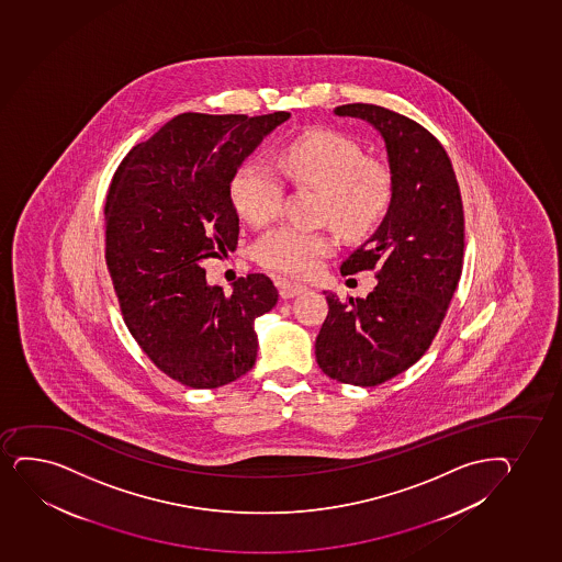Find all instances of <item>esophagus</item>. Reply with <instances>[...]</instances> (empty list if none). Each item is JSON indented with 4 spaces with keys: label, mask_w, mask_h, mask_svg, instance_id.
<instances>
[{
    "label": "esophagus",
    "mask_w": 562,
    "mask_h": 562,
    "mask_svg": "<svg viewBox=\"0 0 562 562\" xmlns=\"http://www.w3.org/2000/svg\"><path fill=\"white\" fill-rule=\"evenodd\" d=\"M278 284L281 297H284V300L297 296V294L307 291V284L294 283V281H289V279H279Z\"/></svg>",
    "instance_id": "34e87169"
}]
</instances>
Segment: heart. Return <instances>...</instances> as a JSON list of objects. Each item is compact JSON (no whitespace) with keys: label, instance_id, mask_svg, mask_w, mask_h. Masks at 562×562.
Here are the masks:
<instances>
[{"label":"heart","instance_id":"heart-1","mask_svg":"<svg viewBox=\"0 0 562 562\" xmlns=\"http://www.w3.org/2000/svg\"><path fill=\"white\" fill-rule=\"evenodd\" d=\"M281 165L292 181L323 193L318 217L350 238L371 233L386 217L394 199V176L386 162L366 155L350 136L313 131L289 144ZM239 215L252 226H265L283 206L281 176L260 159L239 167L231 183ZM336 238L326 231L281 226L257 244V258L268 270L310 276L334 251Z\"/></svg>","mask_w":562,"mask_h":562}]
</instances>
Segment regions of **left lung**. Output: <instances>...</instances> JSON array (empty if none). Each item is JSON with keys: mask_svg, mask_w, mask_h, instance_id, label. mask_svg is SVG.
Segmentation results:
<instances>
[{"mask_svg": "<svg viewBox=\"0 0 562 562\" xmlns=\"http://www.w3.org/2000/svg\"><path fill=\"white\" fill-rule=\"evenodd\" d=\"M379 131L394 176V199L371 238L341 265L342 276L374 270L368 297L324 292L328 316L315 342L318 368L345 384L379 386L426 355L463 268V202L442 144L411 117L376 104L337 106Z\"/></svg>", "mask_w": 562, "mask_h": 562, "instance_id": "left-lung-1", "label": "left lung"}]
</instances>
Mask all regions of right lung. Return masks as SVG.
<instances>
[{
    "mask_svg": "<svg viewBox=\"0 0 562 562\" xmlns=\"http://www.w3.org/2000/svg\"><path fill=\"white\" fill-rule=\"evenodd\" d=\"M291 112L265 116L186 112L120 162L104 204L106 266L123 321L162 373L220 387L251 371L255 318L278 304L265 273L226 296L207 284L206 258L238 246L231 183L241 162Z\"/></svg>",
    "mask_w": 562,
    "mask_h": 562,
    "instance_id": "1",
    "label": "right lung"
}]
</instances>
